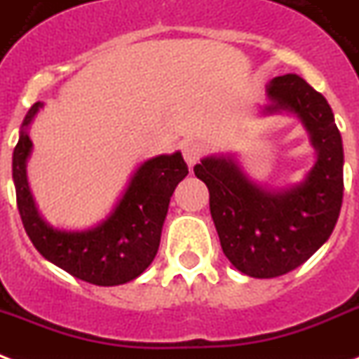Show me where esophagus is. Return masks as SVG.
<instances>
[{
  "mask_svg": "<svg viewBox=\"0 0 359 359\" xmlns=\"http://www.w3.org/2000/svg\"><path fill=\"white\" fill-rule=\"evenodd\" d=\"M201 154H203V144H201L200 140H187L184 144H182V156L187 159V163L190 167L201 158Z\"/></svg>",
  "mask_w": 359,
  "mask_h": 359,
  "instance_id": "esophagus-1",
  "label": "esophagus"
}]
</instances>
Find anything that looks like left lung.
I'll return each instance as SVG.
<instances>
[{"mask_svg": "<svg viewBox=\"0 0 359 359\" xmlns=\"http://www.w3.org/2000/svg\"><path fill=\"white\" fill-rule=\"evenodd\" d=\"M266 114L285 110L301 119L318 159L306 179L270 190L241 171L232 156H209L194 172L209 188V209L228 261L251 278H278L320 249L342 205V139L325 97L297 74L268 85Z\"/></svg>", "mask_w": 359, "mask_h": 359, "instance_id": "left-lung-1", "label": "left lung"}]
</instances>
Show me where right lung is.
<instances>
[{"instance_id":"1","label":"right lung","mask_w":359,"mask_h":359,"mask_svg":"<svg viewBox=\"0 0 359 359\" xmlns=\"http://www.w3.org/2000/svg\"><path fill=\"white\" fill-rule=\"evenodd\" d=\"M43 102L32 106L13 152V180L24 230L47 261L93 285H121L139 278L158 253L161 228L175 188L188 175L182 154L146 159L102 222L89 230H58L47 224L34 203L26 161L32 154L28 127Z\"/></svg>"}]
</instances>
